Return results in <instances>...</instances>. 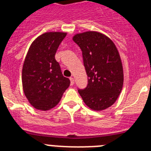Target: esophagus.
<instances>
[{
	"instance_id": "1",
	"label": "esophagus",
	"mask_w": 151,
	"mask_h": 151,
	"mask_svg": "<svg viewBox=\"0 0 151 151\" xmlns=\"http://www.w3.org/2000/svg\"><path fill=\"white\" fill-rule=\"evenodd\" d=\"M69 80H70V85H73V84H74V78L73 77H70Z\"/></svg>"
}]
</instances>
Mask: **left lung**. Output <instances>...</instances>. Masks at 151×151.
I'll use <instances>...</instances> for the list:
<instances>
[{"label":"left lung","mask_w":151,"mask_h":151,"mask_svg":"<svg viewBox=\"0 0 151 151\" xmlns=\"http://www.w3.org/2000/svg\"><path fill=\"white\" fill-rule=\"evenodd\" d=\"M73 40L82 51L88 85L78 91L91 110L101 111L116 102L123 85V68L113 41L97 32H85Z\"/></svg>","instance_id":"obj_1"}]
</instances>
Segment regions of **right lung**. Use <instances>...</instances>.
<instances>
[{
    "label": "right lung",
    "mask_w": 151,
    "mask_h": 151,
    "mask_svg": "<svg viewBox=\"0 0 151 151\" xmlns=\"http://www.w3.org/2000/svg\"><path fill=\"white\" fill-rule=\"evenodd\" d=\"M66 32H50L38 36L29 47L22 72L24 94L31 105L49 110L58 104L70 81L64 77L55 60Z\"/></svg>",
    "instance_id": "add662e5"
}]
</instances>
